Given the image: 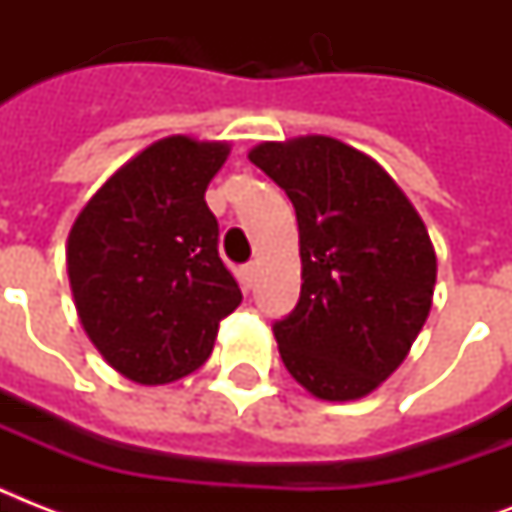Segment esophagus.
Instances as JSON below:
<instances>
[{
	"label": "esophagus",
	"instance_id": "obj_1",
	"mask_svg": "<svg viewBox=\"0 0 512 512\" xmlns=\"http://www.w3.org/2000/svg\"><path fill=\"white\" fill-rule=\"evenodd\" d=\"M241 281H244V287L252 289L257 281V263H247L241 268Z\"/></svg>",
	"mask_w": 512,
	"mask_h": 512
}]
</instances>
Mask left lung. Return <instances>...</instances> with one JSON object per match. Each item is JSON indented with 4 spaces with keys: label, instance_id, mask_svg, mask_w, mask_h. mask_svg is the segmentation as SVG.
Listing matches in <instances>:
<instances>
[{
    "label": "left lung",
    "instance_id": "8db88e82",
    "mask_svg": "<svg viewBox=\"0 0 512 512\" xmlns=\"http://www.w3.org/2000/svg\"><path fill=\"white\" fill-rule=\"evenodd\" d=\"M249 162L287 191L300 228V300L273 324L281 361L316 398H364L396 372L428 319V228L396 180L342 140L260 143Z\"/></svg>",
    "mask_w": 512,
    "mask_h": 512
}]
</instances>
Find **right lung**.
Segmentation results:
<instances>
[{
    "mask_svg": "<svg viewBox=\"0 0 512 512\" xmlns=\"http://www.w3.org/2000/svg\"><path fill=\"white\" fill-rule=\"evenodd\" d=\"M220 140H156L100 185L71 225L66 265L84 332L116 372L164 385L196 372L241 289L217 255L204 193Z\"/></svg>",
    "mask_w": 512,
    "mask_h": 512,
    "instance_id": "obj_1",
    "label": "right lung"
}]
</instances>
